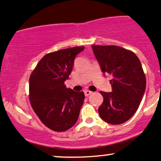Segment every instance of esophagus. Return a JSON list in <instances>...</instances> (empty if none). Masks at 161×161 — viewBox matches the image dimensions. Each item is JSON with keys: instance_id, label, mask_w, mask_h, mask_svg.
I'll return each instance as SVG.
<instances>
[{"instance_id": "34e87169", "label": "esophagus", "mask_w": 161, "mask_h": 161, "mask_svg": "<svg viewBox=\"0 0 161 161\" xmlns=\"http://www.w3.org/2000/svg\"><path fill=\"white\" fill-rule=\"evenodd\" d=\"M92 92L90 91V90H85V91H84V94H85V96H90V94H92Z\"/></svg>"}]
</instances>
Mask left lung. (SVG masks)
Instances as JSON below:
<instances>
[{"mask_svg": "<svg viewBox=\"0 0 161 161\" xmlns=\"http://www.w3.org/2000/svg\"><path fill=\"white\" fill-rule=\"evenodd\" d=\"M92 48L103 74L112 76V92H100L104 100L99 114L108 124H121L133 116L145 93L146 78L140 60L133 52L118 46Z\"/></svg>", "mask_w": 161, "mask_h": 161, "instance_id": "1", "label": "left lung"}]
</instances>
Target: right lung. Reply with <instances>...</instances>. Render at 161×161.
<instances>
[{
  "label": "right lung",
  "mask_w": 161,
  "mask_h": 161,
  "mask_svg": "<svg viewBox=\"0 0 161 161\" xmlns=\"http://www.w3.org/2000/svg\"><path fill=\"white\" fill-rule=\"evenodd\" d=\"M84 47L50 53L40 60L29 78V100L41 121L50 130L64 132L76 124L84 101V92L67 88L65 81L75 58Z\"/></svg>",
  "instance_id": "obj_1"
}]
</instances>
